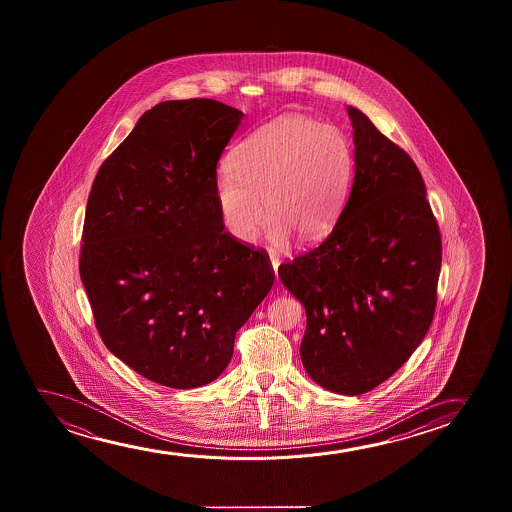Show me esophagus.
Masks as SVG:
<instances>
[{
  "label": "esophagus",
  "instance_id": "obj_1",
  "mask_svg": "<svg viewBox=\"0 0 512 512\" xmlns=\"http://www.w3.org/2000/svg\"><path fill=\"white\" fill-rule=\"evenodd\" d=\"M271 264H273L274 271H276V278H278V266H280V259L276 255H271Z\"/></svg>",
  "mask_w": 512,
  "mask_h": 512
}]
</instances>
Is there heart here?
Returning <instances> with one entry per match:
<instances>
[{
    "label": "heart",
    "instance_id": "heart-1",
    "mask_svg": "<svg viewBox=\"0 0 512 512\" xmlns=\"http://www.w3.org/2000/svg\"><path fill=\"white\" fill-rule=\"evenodd\" d=\"M227 169L229 175L215 185V201L234 238L253 241L266 208L267 238L274 246L290 238L313 245L334 229L343 211L355 154L339 127L288 113L241 141Z\"/></svg>",
    "mask_w": 512,
    "mask_h": 512
}]
</instances>
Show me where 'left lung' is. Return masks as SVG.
<instances>
[{
	"instance_id": "obj_1",
	"label": "left lung",
	"mask_w": 512,
	"mask_h": 512,
	"mask_svg": "<svg viewBox=\"0 0 512 512\" xmlns=\"http://www.w3.org/2000/svg\"><path fill=\"white\" fill-rule=\"evenodd\" d=\"M355 178L320 245L278 267L306 309L301 358L318 385L360 395L406 364L434 320L442 241L420 169L348 108Z\"/></svg>"
}]
</instances>
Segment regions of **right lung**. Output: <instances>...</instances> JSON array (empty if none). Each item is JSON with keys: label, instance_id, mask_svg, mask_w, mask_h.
Here are the masks:
<instances>
[{"label": "right lung", "instance_id": "1", "mask_svg": "<svg viewBox=\"0 0 512 512\" xmlns=\"http://www.w3.org/2000/svg\"><path fill=\"white\" fill-rule=\"evenodd\" d=\"M243 112L164 101L101 164L85 210L80 278L106 348L143 378L208 385L274 283L264 248L224 229L217 164Z\"/></svg>", "mask_w": 512, "mask_h": 512}]
</instances>
